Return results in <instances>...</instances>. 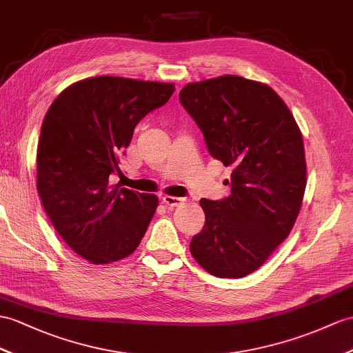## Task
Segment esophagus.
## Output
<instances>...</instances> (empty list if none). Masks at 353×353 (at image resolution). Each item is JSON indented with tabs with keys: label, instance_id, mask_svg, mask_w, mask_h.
Here are the masks:
<instances>
[{
	"label": "esophagus",
	"instance_id": "obj_1",
	"mask_svg": "<svg viewBox=\"0 0 353 353\" xmlns=\"http://www.w3.org/2000/svg\"><path fill=\"white\" fill-rule=\"evenodd\" d=\"M161 201L166 206H169V208H174V206H178L179 203L184 202L183 197H176V196H163Z\"/></svg>",
	"mask_w": 353,
	"mask_h": 353
}]
</instances>
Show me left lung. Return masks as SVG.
I'll list each match as a JSON object with an SVG mask.
<instances>
[{
	"instance_id": "1",
	"label": "left lung",
	"mask_w": 353,
	"mask_h": 353,
	"mask_svg": "<svg viewBox=\"0 0 353 353\" xmlns=\"http://www.w3.org/2000/svg\"><path fill=\"white\" fill-rule=\"evenodd\" d=\"M179 101L211 156L232 166L230 194L201 199L205 226L190 252L212 276L244 277L294 228L307 181L303 136L276 91L241 76L187 83Z\"/></svg>"
}]
</instances>
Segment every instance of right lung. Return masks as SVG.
Masks as SVG:
<instances>
[{
    "label": "right lung",
    "mask_w": 353,
    "mask_h": 353,
    "mask_svg": "<svg viewBox=\"0 0 353 353\" xmlns=\"http://www.w3.org/2000/svg\"><path fill=\"white\" fill-rule=\"evenodd\" d=\"M174 83L97 76L65 88L43 119L37 192L48 217L73 252L109 263L139 245L159 199L112 187L134 127L174 94Z\"/></svg>",
    "instance_id": "right-lung-1"
}]
</instances>
